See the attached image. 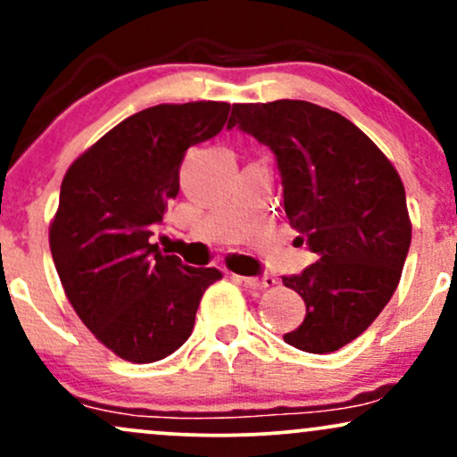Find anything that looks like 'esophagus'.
<instances>
[{"label":"esophagus","mask_w":457,"mask_h":457,"mask_svg":"<svg viewBox=\"0 0 457 457\" xmlns=\"http://www.w3.org/2000/svg\"><path fill=\"white\" fill-rule=\"evenodd\" d=\"M245 286L249 287H258V290H264V287H272L277 283L275 277L270 275H262V277H243Z\"/></svg>","instance_id":"1"}]
</instances>
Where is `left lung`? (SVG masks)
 <instances>
[{
    "label": "left lung",
    "mask_w": 457,
    "mask_h": 457,
    "mask_svg": "<svg viewBox=\"0 0 457 457\" xmlns=\"http://www.w3.org/2000/svg\"><path fill=\"white\" fill-rule=\"evenodd\" d=\"M234 127L275 154L283 208L318 258L283 277L307 305L283 339L312 354L335 353L378 318L400 283L412 234L400 176L363 130L320 104H234Z\"/></svg>",
    "instance_id": "left-lung-1"
}]
</instances>
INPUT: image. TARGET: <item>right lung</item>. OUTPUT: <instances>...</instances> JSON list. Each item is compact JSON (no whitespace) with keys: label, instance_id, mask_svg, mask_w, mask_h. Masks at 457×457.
I'll use <instances>...</instances> for the list:
<instances>
[{"label":"right lung","instance_id":"right-lung-1","mask_svg":"<svg viewBox=\"0 0 457 457\" xmlns=\"http://www.w3.org/2000/svg\"><path fill=\"white\" fill-rule=\"evenodd\" d=\"M228 103L156 104L130 115L68 167L49 229L57 275L81 322L130 363H154L191 335L217 269L150 243L191 145L221 133Z\"/></svg>","mask_w":457,"mask_h":457}]
</instances>
